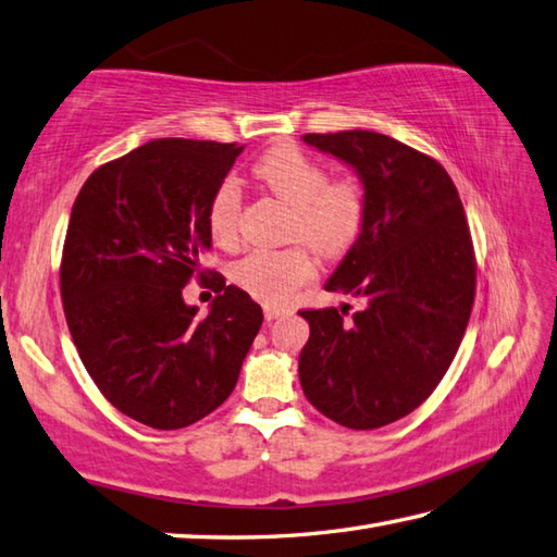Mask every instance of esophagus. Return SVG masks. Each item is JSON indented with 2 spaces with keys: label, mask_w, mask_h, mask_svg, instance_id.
I'll list each match as a JSON object with an SVG mask.
<instances>
[{
  "label": "esophagus",
  "mask_w": 557,
  "mask_h": 557,
  "mask_svg": "<svg viewBox=\"0 0 557 557\" xmlns=\"http://www.w3.org/2000/svg\"><path fill=\"white\" fill-rule=\"evenodd\" d=\"M263 313H265V321H275V319H280V315H285L287 309L285 307H275V304H265Z\"/></svg>",
  "instance_id": "esophagus-1"
}]
</instances>
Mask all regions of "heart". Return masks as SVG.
<instances>
[{"mask_svg": "<svg viewBox=\"0 0 557 557\" xmlns=\"http://www.w3.org/2000/svg\"><path fill=\"white\" fill-rule=\"evenodd\" d=\"M256 178L294 207L292 238H304L323 256H343L355 246L367 220V193L357 178H331L329 166L294 145L265 151L253 166ZM242 190L226 178L214 190L207 207V226L214 244L234 248L238 244ZM315 275V260L307 246L282 250H250L232 265L236 287L265 304H285L292 294Z\"/></svg>", "mask_w": 557, "mask_h": 557, "instance_id": "b5f03b06", "label": "heart"}]
</instances>
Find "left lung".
<instances>
[{
    "mask_svg": "<svg viewBox=\"0 0 557 557\" xmlns=\"http://www.w3.org/2000/svg\"><path fill=\"white\" fill-rule=\"evenodd\" d=\"M357 171L367 220L325 282L364 304L299 311L311 325L299 355L304 396L350 430H376L422 406L463 341L475 297V253L463 205L440 161L403 141L345 129L304 135Z\"/></svg>",
    "mask_w": 557,
    "mask_h": 557,
    "instance_id": "obj_1",
    "label": "left lung"
}]
</instances>
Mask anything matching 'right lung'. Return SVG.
Returning <instances> with one entry per match:
<instances>
[{
    "label": "right lung",
    "instance_id": "obj_1",
    "mask_svg": "<svg viewBox=\"0 0 557 557\" xmlns=\"http://www.w3.org/2000/svg\"><path fill=\"white\" fill-rule=\"evenodd\" d=\"M244 147L154 139L98 166L64 236V319L98 391L147 428L181 430L232 396L263 309L200 258L207 207ZM208 277L205 278L203 275ZM193 276L220 290L198 317L182 301Z\"/></svg>",
    "mask_w": 557,
    "mask_h": 557
}]
</instances>
